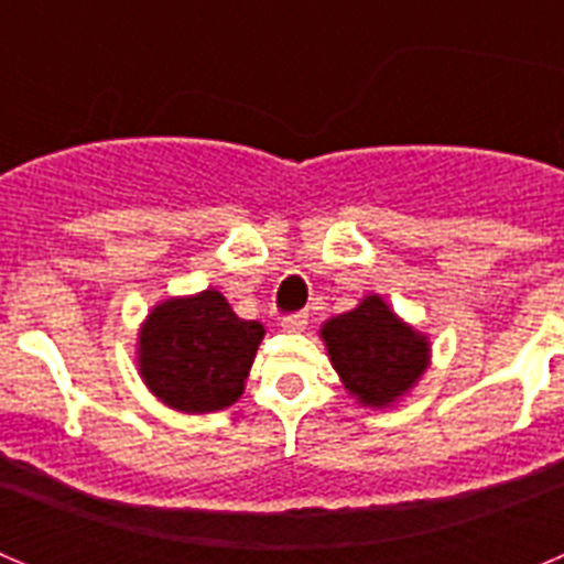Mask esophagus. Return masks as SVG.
I'll return each mask as SVG.
<instances>
[{
	"label": "esophagus",
	"instance_id": "obj_1",
	"mask_svg": "<svg viewBox=\"0 0 564 564\" xmlns=\"http://www.w3.org/2000/svg\"><path fill=\"white\" fill-rule=\"evenodd\" d=\"M282 327L291 333H302L307 327V313H291V316H282Z\"/></svg>",
	"mask_w": 564,
	"mask_h": 564
}]
</instances>
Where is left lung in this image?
<instances>
[{
    "instance_id": "1",
    "label": "left lung",
    "mask_w": 564,
    "mask_h": 564,
    "mask_svg": "<svg viewBox=\"0 0 564 564\" xmlns=\"http://www.w3.org/2000/svg\"><path fill=\"white\" fill-rule=\"evenodd\" d=\"M327 356L350 395L367 406H390L430 367V341L390 311L381 296H364L350 313L322 327Z\"/></svg>"
}]
</instances>
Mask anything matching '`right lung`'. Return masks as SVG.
<instances>
[{"instance_id": "obj_1", "label": "right lung", "mask_w": 564, "mask_h": 564, "mask_svg": "<svg viewBox=\"0 0 564 564\" xmlns=\"http://www.w3.org/2000/svg\"><path fill=\"white\" fill-rule=\"evenodd\" d=\"M262 336L265 327L239 318L226 296L208 288L154 305L138 336V367L152 395L172 410L217 412L246 390Z\"/></svg>"}]
</instances>
